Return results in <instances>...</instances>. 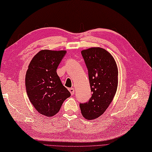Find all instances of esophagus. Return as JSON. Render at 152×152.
Segmentation results:
<instances>
[{"instance_id":"34e87169","label":"esophagus","mask_w":152,"mask_h":152,"mask_svg":"<svg viewBox=\"0 0 152 152\" xmlns=\"http://www.w3.org/2000/svg\"><path fill=\"white\" fill-rule=\"evenodd\" d=\"M69 90L70 93H71V95H74V88H69Z\"/></svg>"}]
</instances>
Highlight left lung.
<instances>
[{
	"label": "left lung",
	"instance_id": "obj_1",
	"mask_svg": "<svg viewBox=\"0 0 152 152\" xmlns=\"http://www.w3.org/2000/svg\"><path fill=\"white\" fill-rule=\"evenodd\" d=\"M88 70L91 97L80 103L82 115L87 119L101 116L112 101L118 87V68L111 54L101 48L81 51Z\"/></svg>",
	"mask_w": 152,
	"mask_h": 152
}]
</instances>
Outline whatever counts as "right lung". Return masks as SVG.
<instances>
[{"label":"right lung","mask_w":152,"mask_h":152,"mask_svg":"<svg viewBox=\"0 0 152 152\" xmlns=\"http://www.w3.org/2000/svg\"><path fill=\"white\" fill-rule=\"evenodd\" d=\"M66 51L41 50L31 60L25 76L27 93L34 108L48 117L56 115L70 96L57 69Z\"/></svg>","instance_id":"right-lung-1"}]
</instances>
